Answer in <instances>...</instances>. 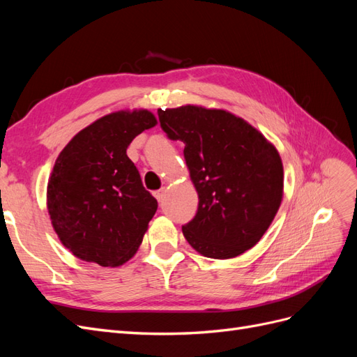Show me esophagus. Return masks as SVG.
<instances>
[{
  "label": "esophagus",
  "instance_id": "obj_1",
  "mask_svg": "<svg viewBox=\"0 0 357 357\" xmlns=\"http://www.w3.org/2000/svg\"><path fill=\"white\" fill-rule=\"evenodd\" d=\"M165 193H167V189L162 188V189H159V190H155L153 195H155V198H156L159 202H162V201H164V198H165Z\"/></svg>",
  "mask_w": 357,
  "mask_h": 357
}]
</instances>
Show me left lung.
I'll return each mask as SVG.
<instances>
[{"instance_id":"left-lung-1","label":"left lung","mask_w":357,"mask_h":357,"mask_svg":"<svg viewBox=\"0 0 357 357\" xmlns=\"http://www.w3.org/2000/svg\"><path fill=\"white\" fill-rule=\"evenodd\" d=\"M160 128L185 143L198 211L181 228L195 250L231 259L262 238L283 199V162L275 146L243 117L181 105L158 110Z\"/></svg>"}]
</instances>
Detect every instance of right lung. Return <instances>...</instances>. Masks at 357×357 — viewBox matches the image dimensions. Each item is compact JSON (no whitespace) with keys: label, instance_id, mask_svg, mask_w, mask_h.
<instances>
[{"label":"right lung","instance_id":"add662e5","mask_svg":"<svg viewBox=\"0 0 357 357\" xmlns=\"http://www.w3.org/2000/svg\"><path fill=\"white\" fill-rule=\"evenodd\" d=\"M158 125L152 112L119 110L96 119L62 149L47 183V211L63 247L86 262L131 259L158 210L126 149Z\"/></svg>","mask_w":357,"mask_h":357}]
</instances>
